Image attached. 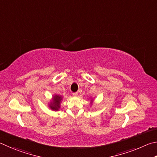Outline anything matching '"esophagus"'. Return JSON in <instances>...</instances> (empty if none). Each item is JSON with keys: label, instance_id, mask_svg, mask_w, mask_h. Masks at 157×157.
I'll list each match as a JSON object with an SVG mask.
<instances>
[{"label": "esophagus", "instance_id": "esophagus-1", "mask_svg": "<svg viewBox=\"0 0 157 157\" xmlns=\"http://www.w3.org/2000/svg\"><path fill=\"white\" fill-rule=\"evenodd\" d=\"M77 95H78V92H74L73 93L74 97H77Z\"/></svg>", "mask_w": 157, "mask_h": 157}]
</instances>
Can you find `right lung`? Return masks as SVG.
Listing matches in <instances>:
<instances>
[{
  "label": "right lung",
  "instance_id": "1",
  "mask_svg": "<svg viewBox=\"0 0 157 157\" xmlns=\"http://www.w3.org/2000/svg\"><path fill=\"white\" fill-rule=\"evenodd\" d=\"M63 97L60 95H55L53 97L52 101L49 104V108L52 110L57 111L59 110L60 107V102H61Z\"/></svg>",
  "mask_w": 157,
  "mask_h": 157
}]
</instances>
